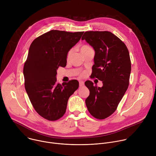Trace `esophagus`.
<instances>
[{
  "instance_id": "1",
  "label": "esophagus",
  "mask_w": 156,
  "mask_h": 156,
  "mask_svg": "<svg viewBox=\"0 0 156 156\" xmlns=\"http://www.w3.org/2000/svg\"><path fill=\"white\" fill-rule=\"evenodd\" d=\"M79 84H80V86L81 87V86H83L84 84V83L83 81H79Z\"/></svg>"
}]
</instances>
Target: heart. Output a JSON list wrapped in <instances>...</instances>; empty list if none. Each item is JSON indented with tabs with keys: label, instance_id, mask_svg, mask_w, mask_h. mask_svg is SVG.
<instances>
[{
	"label": "heart",
	"instance_id": "heart-1",
	"mask_svg": "<svg viewBox=\"0 0 156 156\" xmlns=\"http://www.w3.org/2000/svg\"><path fill=\"white\" fill-rule=\"evenodd\" d=\"M91 49V48H90V46H87V45H84V46H83L81 48V52L82 53L83 52H84V51H86V50H87V49ZM72 52H73V49H70V50L67 52V54H66V58H67V60H69V59L70 58V56H71L72 54ZM80 75L81 76H84L85 73H84V72H83V73H81Z\"/></svg>",
	"mask_w": 156,
	"mask_h": 156
}]
</instances>
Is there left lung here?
Returning a JSON list of instances; mask_svg holds the SVG:
<instances>
[{"label": "left lung", "mask_w": 156, "mask_h": 156, "mask_svg": "<svg viewBox=\"0 0 156 156\" xmlns=\"http://www.w3.org/2000/svg\"><path fill=\"white\" fill-rule=\"evenodd\" d=\"M82 40L93 47L95 55L93 77L102 81V86L85 82L90 96L85 101L90 113L98 119L112 115L129 85L131 73L129 54L125 44L109 31H86Z\"/></svg>", "instance_id": "obj_1"}]
</instances>
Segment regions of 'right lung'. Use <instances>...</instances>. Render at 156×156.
<instances>
[{"mask_svg":"<svg viewBox=\"0 0 156 156\" xmlns=\"http://www.w3.org/2000/svg\"><path fill=\"white\" fill-rule=\"evenodd\" d=\"M84 32L51 30L35 39L24 65L25 87L39 115L48 120L61 118L69 98L79 87L77 80L57 83V70L66 65V54Z\"/></svg>","mask_w":156,"mask_h":156,"instance_id":"1","label":"right lung"}]
</instances>
